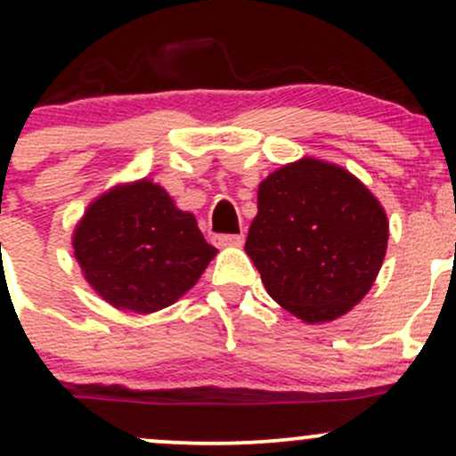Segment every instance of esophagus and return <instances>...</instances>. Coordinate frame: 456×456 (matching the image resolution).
<instances>
[{
    "mask_svg": "<svg viewBox=\"0 0 456 456\" xmlns=\"http://www.w3.org/2000/svg\"><path fill=\"white\" fill-rule=\"evenodd\" d=\"M212 240L218 248H224V246H242L244 233H223V235H214Z\"/></svg>",
    "mask_w": 456,
    "mask_h": 456,
    "instance_id": "34e87169",
    "label": "esophagus"
}]
</instances>
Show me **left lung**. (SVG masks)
Instances as JSON below:
<instances>
[{"label": "left lung", "mask_w": 456, "mask_h": 456, "mask_svg": "<svg viewBox=\"0 0 456 456\" xmlns=\"http://www.w3.org/2000/svg\"><path fill=\"white\" fill-rule=\"evenodd\" d=\"M386 246L388 218L369 188L343 167L302 159L259 184L244 250L282 308L322 323L369 294Z\"/></svg>", "instance_id": "8db88e82"}]
</instances>
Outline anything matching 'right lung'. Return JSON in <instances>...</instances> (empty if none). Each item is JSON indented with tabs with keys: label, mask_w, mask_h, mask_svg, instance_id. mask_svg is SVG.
Here are the masks:
<instances>
[{
	"label": "right lung",
	"mask_w": 456,
	"mask_h": 456,
	"mask_svg": "<svg viewBox=\"0 0 456 456\" xmlns=\"http://www.w3.org/2000/svg\"><path fill=\"white\" fill-rule=\"evenodd\" d=\"M72 246L92 289L139 315L174 305L218 253L195 216L177 210L169 192L151 180L98 197L78 221Z\"/></svg>",
	"instance_id": "add662e5"
}]
</instances>
